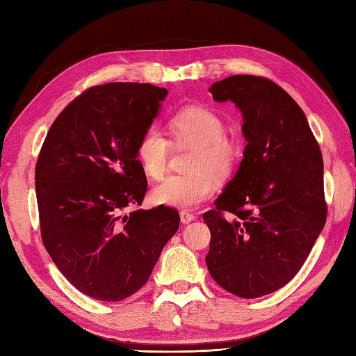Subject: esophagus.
<instances>
[{"mask_svg":"<svg viewBox=\"0 0 356 356\" xmlns=\"http://www.w3.org/2000/svg\"><path fill=\"white\" fill-rule=\"evenodd\" d=\"M179 218H181V222H183V223H190V222H193L196 219V216L192 214V213H188V211H181Z\"/></svg>","mask_w":356,"mask_h":356,"instance_id":"1","label":"esophagus"}]
</instances>
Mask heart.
I'll return each mask as SVG.
<instances>
[{"label": "heart", "instance_id": "b5f03b06", "mask_svg": "<svg viewBox=\"0 0 356 356\" xmlns=\"http://www.w3.org/2000/svg\"><path fill=\"white\" fill-rule=\"evenodd\" d=\"M219 115L204 107H188L170 120V134L178 145H190L195 151L187 163L188 173L164 178L151 190L154 204L170 208H193L213 195V179L228 178L241 157L238 142L225 136ZM169 140L157 127H148L138 138L137 160L143 172L159 179L166 170Z\"/></svg>", "mask_w": 356, "mask_h": 356}]
</instances>
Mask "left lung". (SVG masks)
Returning a JSON list of instances; mask_svg holds the SVG:
<instances>
[{"label":"left lung","mask_w":356,"mask_h":356,"mask_svg":"<svg viewBox=\"0 0 356 356\" xmlns=\"http://www.w3.org/2000/svg\"><path fill=\"white\" fill-rule=\"evenodd\" d=\"M243 116L237 172L202 219L211 241V278L238 298L255 299L290 282L326 222L323 159L307 116L278 84L232 75L210 89Z\"/></svg>","instance_id":"obj_1"}]
</instances>
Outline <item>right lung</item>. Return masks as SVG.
<instances>
[{
  "mask_svg": "<svg viewBox=\"0 0 356 356\" xmlns=\"http://www.w3.org/2000/svg\"><path fill=\"white\" fill-rule=\"evenodd\" d=\"M168 90L107 83L86 90L51 125L36 164L40 232L49 257L76 290L118 302L148 282L179 227L169 207L133 210L148 181L138 138Z\"/></svg>",
  "mask_w": 356,
  "mask_h": 356,
  "instance_id": "right-lung-1",
  "label": "right lung"
}]
</instances>
